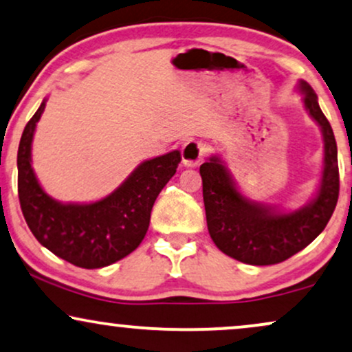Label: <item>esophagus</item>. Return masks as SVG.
Listing matches in <instances>:
<instances>
[{"mask_svg":"<svg viewBox=\"0 0 352 352\" xmlns=\"http://www.w3.org/2000/svg\"><path fill=\"white\" fill-rule=\"evenodd\" d=\"M206 155V148L199 141H188L182 148V161L186 167L198 166V162Z\"/></svg>","mask_w":352,"mask_h":352,"instance_id":"obj_1","label":"esophagus"}]
</instances>
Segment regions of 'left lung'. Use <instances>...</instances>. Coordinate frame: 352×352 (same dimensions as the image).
Segmentation results:
<instances>
[{"label": "left lung", "instance_id": "8db88e82", "mask_svg": "<svg viewBox=\"0 0 352 352\" xmlns=\"http://www.w3.org/2000/svg\"><path fill=\"white\" fill-rule=\"evenodd\" d=\"M299 89L307 112L322 128L324 143L322 184L309 204L292 212H279L240 195L216 155L199 167L209 235L222 253L242 263L276 265L296 255L327 228L336 208L340 172L335 135L314 89L305 81L299 82Z\"/></svg>", "mask_w": 352, "mask_h": 352}]
</instances>
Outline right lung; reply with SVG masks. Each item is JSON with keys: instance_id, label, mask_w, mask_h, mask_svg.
I'll return each instance as SVG.
<instances>
[{"instance_id": "add662e5", "label": "right lung", "mask_w": 352, "mask_h": 352, "mask_svg": "<svg viewBox=\"0 0 352 352\" xmlns=\"http://www.w3.org/2000/svg\"><path fill=\"white\" fill-rule=\"evenodd\" d=\"M45 100L25 124L17 151V193L34 237L79 268H104L136 250L149 228L154 201L175 175L180 151L141 162L113 193L96 203L63 204L48 197L35 177L30 149Z\"/></svg>"}]
</instances>
